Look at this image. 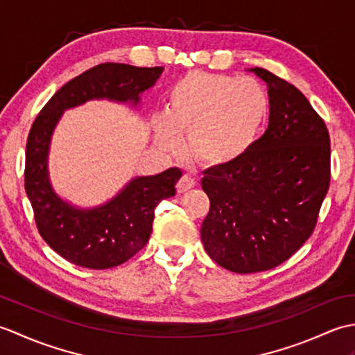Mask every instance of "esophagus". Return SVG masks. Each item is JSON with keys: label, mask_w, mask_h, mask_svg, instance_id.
I'll use <instances>...</instances> for the list:
<instances>
[{"label": "esophagus", "mask_w": 355, "mask_h": 355, "mask_svg": "<svg viewBox=\"0 0 355 355\" xmlns=\"http://www.w3.org/2000/svg\"><path fill=\"white\" fill-rule=\"evenodd\" d=\"M195 184H197V180H195L192 175H187V173H184V175H182V178L177 182V191L180 193L186 192V191L192 189V187H195Z\"/></svg>", "instance_id": "esophagus-1"}]
</instances>
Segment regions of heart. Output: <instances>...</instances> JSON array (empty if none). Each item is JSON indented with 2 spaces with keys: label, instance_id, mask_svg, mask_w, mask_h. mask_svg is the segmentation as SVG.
I'll list each match as a JSON object with an SVG mask.
<instances>
[{
  "label": "heart",
  "instance_id": "b5f03b06",
  "mask_svg": "<svg viewBox=\"0 0 355 355\" xmlns=\"http://www.w3.org/2000/svg\"><path fill=\"white\" fill-rule=\"evenodd\" d=\"M268 97L258 80L227 74L191 73L171 89L166 114L154 120L158 148L186 149L195 160L227 164L250 148L267 116Z\"/></svg>",
  "mask_w": 355,
  "mask_h": 355
}]
</instances>
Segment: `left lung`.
<instances>
[{
    "mask_svg": "<svg viewBox=\"0 0 355 355\" xmlns=\"http://www.w3.org/2000/svg\"><path fill=\"white\" fill-rule=\"evenodd\" d=\"M266 132L227 164L205 171L210 201L201 241L218 266L256 273L281 266L311 236L331 180L329 134L299 89L266 69Z\"/></svg>",
    "mask_w": 355,
    "mask_h": 355,
    "instance_id": "left-lung-1",
    "label": "left lung"
}]
</instances>
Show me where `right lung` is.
Returning <instances> with one entry per match:
<instances>
[{"label":"right lung","mask_w":355,"mask_h":355,"mask_svg":"<svg viewBox=\"0 0 355 355\" xmlns=\"http://www.w3.org/2000/svg\"><path fill=\"white\" fill-rule=\"evenodd\" d=\"M163 67H132L105 62L59 88L30 128L26 146L24 186L42 239L74 266L103 270L131 259L148 244L155 207L175 195L178 168L137 177L117 197L94 209H76L61 200L49 180L47 155L53 130L62 112L92 99L140 102Z\"/></svg>","instance_id":"right-lung-1"}]
</instances>
